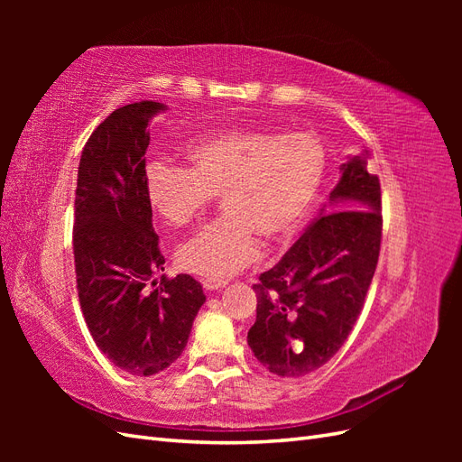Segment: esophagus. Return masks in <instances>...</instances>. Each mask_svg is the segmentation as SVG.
<instances>
[{
  "mask_svg": "<svg viewBox=\"0 0 462 462\" xmlns=\"http://www.w3.org/2000/svg\"><path fill=\"white\" fill-rule=\"evenodd\" d=\"M202 285L206 291H219L227 285V282H223V279H202Z\"/></svg>",
  "mask_w": 462,
  "mask_h": 462,
  "instance_id": "34e87169",
  "label": "esophagus"
}]
</instances>
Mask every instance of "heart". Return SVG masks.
<instances>
[{"instance_id":"heart-1","label":"heart","mask_w":462,"mask_h":462,"mask_svg":"<svg viewBox=\"0 0 462 462\" xmlns=\"http://www.w3.org/2000/svg\"><path fill=\"white\" fill-rule=\"evenodd\" d=\"M190 167L153 162L146 194L167 226L187 227L221 194L223 217L177 250L180 268L208 279L239 273L262 256V239L283 243L310 214L326 152L306 133L227 129L187 146Z\"/></svg>"}]
</instances>
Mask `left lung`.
<instances>
[{
	"label": "left lung",
	"instance_id": "1",
	"mask_svg": "<svg viewBox=\"0 0 462 462\" xmlns=\"http://www.w3.org/2000/svg\"><path fill=\"white\" fill-rule=\"evenodd\" d=\"M370 153L348 158L300 239L253 287L258 306L248 346L270 372L300 377L324 366L346 341L380 258L382 189Z\"/></svg>",
	"mask_w": 462,
	"mask_h": 462
}]
</instances>
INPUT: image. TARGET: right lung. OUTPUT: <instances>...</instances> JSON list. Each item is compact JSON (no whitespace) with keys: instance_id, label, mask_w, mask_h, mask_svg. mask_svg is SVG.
<instances>
[{"instance_id":"obj_1","label":"right lung","mask_w":462,"mask_h":462,"mask_svg":"<svg viewBox=\"0 0 462 462\" xmlns=\"http://www.w3.org/2000/svg\"><path fill=\"white\" fill-rule=\"evenodd\" d=\"M163 109L144 100L109 114L82 148L75 190L80 310L97 348L131 375L171 366L206 300L187 273L153 282L165 258L152 227L144 153L148 123Z\"/></svg>"}]
</instances>
